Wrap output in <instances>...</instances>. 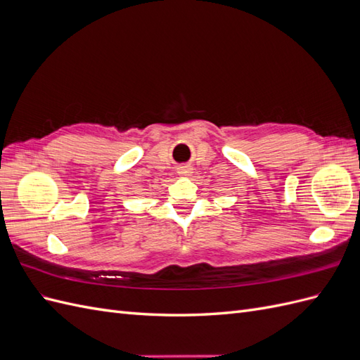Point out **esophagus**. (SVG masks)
Instances as JSON below:
<instances>
[{
  "instance_id": "34e87169",
  "label": "esophagus",
  "mask_w": 360,
  "mask_h": 360,
  "mask_svg": "<svg viewBox=\"0 0 360 360\" xmlns=\"http://www.w3.org/2000/svg\"><path fill=\"white\" fill-rule=\"evenodd\" d=\"M177 171H179L180 176L188 177V176H191V174H192V167L191 165H183V167H179Z\"/></svg>"
}]
</instances>
